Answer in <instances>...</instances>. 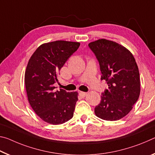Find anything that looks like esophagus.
<instances>
[{
    "instance_id": "34e87169",
    "label": "esophagus",
    "mask_w": 155,
    "mask_h": 155,
    "mask_svg": "<svg viewBox=\"0 0 155 155\" xmlns=\"http://www.w3.org/2000/svg\"><path fill=\"white\" fill-rule=\"evenodd\" d=\"M80 95L82 96V97H85L86 95H87V93H85V92H82V91H80Z\"/></svg>"
}]
</instances>
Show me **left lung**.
I'll use <instances>...</instances> for the list:
<instances>
[{"label":"left lung","mask_w":155,"mask_h":155,"mask_svg":"<svg viewBox=\"0 0 155 155\" xmlns=\"http://www.w3.org/2000/svg\"><path fill=\"white\" fill-rule=\"evenodd\" d=\"M88 47L99 62L101 80H106L108 86L95 106V115L107 121L120 120L132 110L140 94V78L135 58L126 48L106 39L91 42Z\"/></svg>","instance_id":"obj_1"}]
</instances>
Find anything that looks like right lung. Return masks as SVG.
<instances>
[{
  "label": "right lung",
  "mask_w": 155,
  "mask_h": 155,
  "mask_svg": "<svg viewBox=\"0 0 155 155\" xmlns=\"http://www.w3.org/2000/svg\"><path fill=\"white\" fill-rule=\"evenodd\" d=\"M79 42L64 40L42 44L28 62L25 83L29 102L43 121L62 124L73 116L77 92L55 91L54 84L67 60L79 48Z\"/></svg>",
  "instance_id": "right-lung-1"
}]
</instances>
